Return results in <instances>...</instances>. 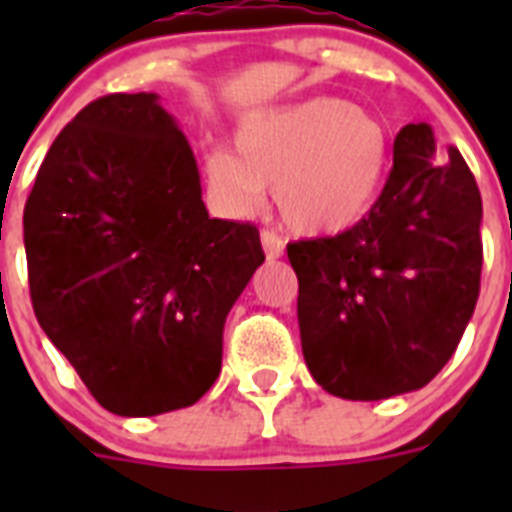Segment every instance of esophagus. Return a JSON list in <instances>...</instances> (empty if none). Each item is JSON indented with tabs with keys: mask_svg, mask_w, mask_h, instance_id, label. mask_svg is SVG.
I'll list each match as a JSON object with an SVG mask.
<instances>
[{
	"mask_svg": "<svg viewBox=\"0 0 512 512\" xmlns=\"http://www.w3.org/2000/svg\"><path fill=\"white\" fill-rule=\"evenodd\" d=\"M261 246H264V251L269 259H279V256L284 253V241L279 238L277 233H274V230H269V228L261 230Z\"/></svg>",
	"mask_w": 512,
	"mask_h": 512,
	"instance_id": "1",
	"label": "esophagus"
}]
</instances>
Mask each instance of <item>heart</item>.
<instances>
[{"label":"heart","instance_id":"1","mask_svg":"<svg viewBox=\"0 0 512 512\" xmlns=\"http://www.w3.org/2000/svg\"><path fill=\"white\" fill-rule=\"evenodd\" d=\"M233 148L202 156L212 200L230 215H253L274 189L282 217L302 233L359 223L377 202L390 158L382 120L336 97L246 117Z\"/></svg>","mask_w":512,"mask_h":512}]
</instances>
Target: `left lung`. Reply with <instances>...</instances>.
Instances as JSON below:
<instances>
[{"mask_svg": "<svg viewBox=\"0 0 512 512\" xmlns=\"http://www.w3.org/2000/svg\"><path fill=\"white\" fill-rule=\"evenodd\" d=\"M369 215L330 238L287 246L300 282L302 354L343 400L425 387L461 341L479 297L482 197L454 146L405 125Z\"/></svg>", "mask_w": 512, "mask_h": 512, "instance_id": "8db88e82", "label": "left lung"}]
</instances>
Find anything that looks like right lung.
I'll use <instances>...</instances> for the list:
<instances>
[{"label": "right lung", "mask_w": 512, "mask_h": 512, "mask_svg": "<svg viewBox=\"0 0 512 512\" xmlns=\"http://www.w3.org/2000/svg\"><path fill=\"white\" fill-rule=\"evenodd\" d=\"M22 228L35 318L104 410L148 418L210 390L264 251L256 225L207 215L156 94L89 102L45 153Z\"/></svg>", "instance_id": "right-lung-1"}]
</instances>
